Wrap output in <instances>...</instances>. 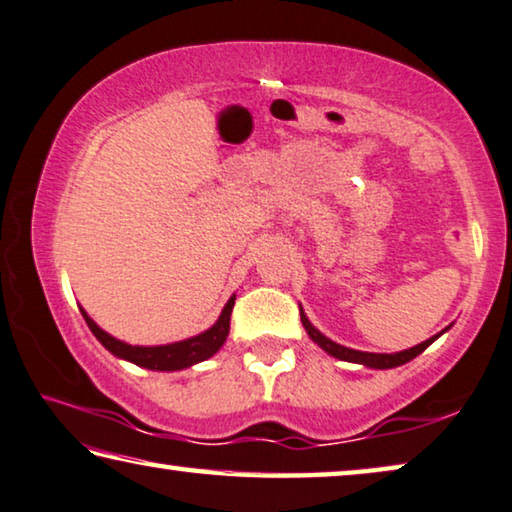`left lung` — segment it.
Wrapping results in <instances>:
<instances>
[{"mask_svg":"<svg viewBox=\"0 0 512 512\" xmlns=\"http://www.w3.org/2000/svg\"><path fill=\"white\" fill-rule=\"evenodd\" d=\"M300 321H303V326L307 330V335L312 337V342L319 344L323 351L330 353L332 358L337 360H344V362H358L364 364V367H371V369H392V367H401V364L410 362L412 358H417L419 353H424L428 346H431L437 335L426 339V342H421L417 346L408 348V351H401V353H364V351H353V348H346V346H339L328 339L326 335H321L319 330H316L310 321H307V316L300 312Z\"/></svg>","mask_w":512,"mask_h":512,"instance_id":"left-lung-1","label":"left lung"}]
</instances>
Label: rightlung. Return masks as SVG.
Instances as JSON below:
<instances>
[{"label": "right lung", "mask_w": 512, "mask_h": 512, "mask_svg": "<svg viewBox=\"0 0 512 512\" xmlns=\"http://www.w3.org/2000/svg\"><path fill=\"white\" fill-rule=\"evenodd\" d=\"M232 307H234V296L227 300V305L223 307L221 316L214 323L212 328L202 332V335H196L191 339H184V342H175V344H166V346H132L120 342V339L111 337L104 332L97 323L88 316L84 310V319L91 328L93 335L100 339L102 346L111 351L118 358L129 360L139 367L145 369H154V371H177V369H186L191 364L202 362L218 351L223 346V342L227 339V332H230V316H232Z\"/></svg>", "instance_id": "1"}]
</instances>
